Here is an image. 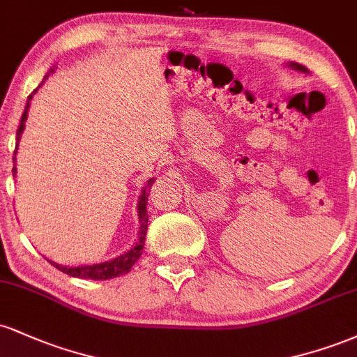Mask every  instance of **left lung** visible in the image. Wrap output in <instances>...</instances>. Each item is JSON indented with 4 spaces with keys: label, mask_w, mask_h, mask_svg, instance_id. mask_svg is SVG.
<instances>
[{
    "label": "left lung",
    "mask_w": 357,
    "mask_h": 357,
    "mask_svg": "<svg viewBox=\"0 0 357 357\" xmlns=\"http://www.w3.org/2000/svg\"><path fill=\"white\" fill-rule=\"evenodd\" d=\"M287 65H289V67L292 68V70H298V72H304V73H307V68L304 67V65L296 63V61H290V63H287Z\"/></svg>",
    "instance_id": "8db88e82"
}]
</instances>
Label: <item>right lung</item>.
Segmentation results:
<instances>
[{
  "label": "right lung",
  "mask_w": 357,
  "mask_h": 357,
  "mask_svg": "<svg viewBox=\"0 0 357 357\" xmlns=\"http://www.w3.org/2000/svg\"><path fill=\"white\" fill-rule=\"evenodd\" d=\"M50 72H55V68H50ZM48 75H45L43 82L47 80ZM42 82V84H43ZM36 87L31 96L28 97L26 105H24V112L22 116V121H20V127L16 130V149H18L20 139H22V134L24 130V122L28 119V110H30V102L33 99V96L36 93ZM16 155V151H15ZM13 178L16 176V158H13ZM155 179L151 178L147 179V183L142 186L141 196H139V203H137V218H139V231H137V240L136 243L132 245L127 252L122 253L116 258H110V260L100 261V264H92V265H79V267H67V265H60L56 261L48 260L53 267H56L60 272L67 273V275L72 277H79V278H90V280H109V278L119 277V275H126V273L130 272V268L134 267V264L139 260V257L142 255V248L146 245V233H147V198H149V191L151 186H153Z\"/></svg>",
  "instance_id": "right-lung-1"
}]
</instances>
